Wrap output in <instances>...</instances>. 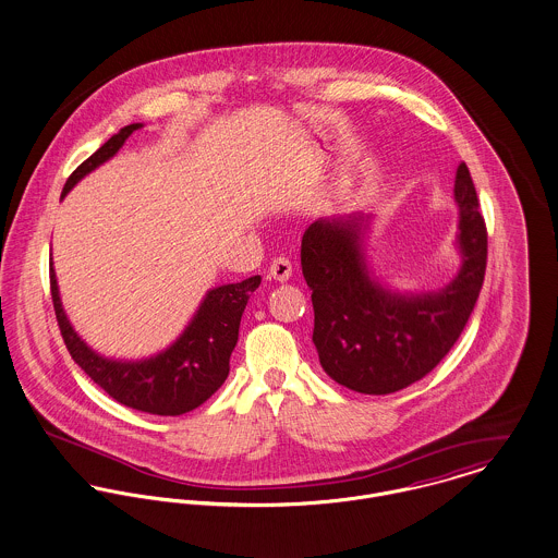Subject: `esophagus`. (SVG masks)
I'll list each match as a JSON object with an SVG mask.
<instances>
[{"instance_id":"1","label":"esophagus","mask_w":558,"mask_h":558,"mask_svg":"<svg viewBox=\"0 0 558 558\" xmlns=\"http://www.w3.org/2000/svg\"><path fill=\"white\" fill-rule=\"evenodd\" d=\"M268 272L277 281H288L292 277V262L288 257H275L268 266Z\"/></svg>"}]
</instances>
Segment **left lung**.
<instances>
[{
    "label": "left lung",
    "mask_w": 558,
    "mask_h": 558,
    "mask_svg": "<svg viewBox=\"0 0 558 558\" xmlns=\"http://www.w3.org/2000/svg\"><path fill=\"white\" fill-rule=\"evenodd\" d=\"M460 270L437 292L390 290L368 266L362 213L313 221L301 264L313 301L322 368L362 395H390L428 375L448 354L477 303L488 255L486 223L462 161L454 181Z\"/></svg>",
    "instance_id": "left-lung-1"
}]
</instances>
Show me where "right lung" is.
<instances>
[{"mask_svg":"<svg viewBox=\"0 0 558 558\" xmlns=\"http://www.w3.org/2000/svg\"><path fill=\"white\" fill-rule=\"evenodd\" d=\"M141 128L143 123H132L110 136L70 174L61 198H65L81 179L114 157L132 132ZM259 281L262 277L255 275L241 283L208 290L198 311L172 345L143 360H117L92 350L74 330L61 304L51 262L52 306L68 352L117 403L153 415H183L203 405L221 388L230 373V355L239 341L243 311Z\"/></svg>","mask_w":558,"mask_h":558,"instance_id":"1","label":"right lung"}]
</instances>
